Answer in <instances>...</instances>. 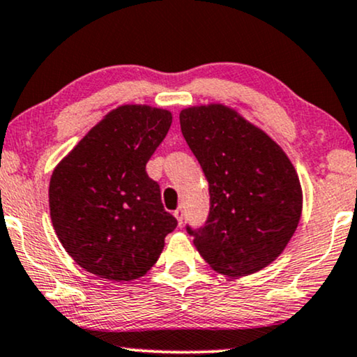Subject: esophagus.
<instances>
[{
  "instance_id": "esophagus-1",
  "label": "esophagus",
  "mask_w": 357,
  "mask_h": 357,
  "mask_svg": "<svg viewBox=\"0 0 357 357\" xmlns=\"http://www.w3.org/2000/svg\"><path fill=\"white\" fill-rule=\"evenodd\" d=\"M174 215H175V218H177V221H178V225H182V221H183V216H185V211H183V206H178L177 210L174 211Z\"/></svg>"
}]
</instances>
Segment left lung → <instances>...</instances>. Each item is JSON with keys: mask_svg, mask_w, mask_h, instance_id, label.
<instances>
[{"mask_svg": "<svg viewBox=\"0 0 357 357\" xmlns=\"http://www.w3.org/2000/svg\"><path fill=\"white\" fill-rule=\"evenodd\" d=\"M180 129L208 180L210 211L193 244L215 271L248 275L279 257L302 215V188L285 152L221 105L180 113Z\"/></svg>", "mask_w": 357, "mask_h": 357, "instance_id": "left-lung-1", "label": "left lung"}]
</instances>
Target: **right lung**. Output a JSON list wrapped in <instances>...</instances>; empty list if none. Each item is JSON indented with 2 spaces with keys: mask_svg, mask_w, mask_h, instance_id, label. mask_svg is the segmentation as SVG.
I'll list each match as a JSON object with an SVG mask.
<instances>
[{
  "mask_svg": "<svg viewBox=\"0 0 357 357\" xmlns=\"http://www.w3.org/2000/svg\"><path fill=\"white\" fill-rule=\"evenodd\" d=\"M172 114L151 106L111 111L55 167L50 218L78 266L109 280L139 279L154 266L177 220L165 211L146 164Z\"/></svg>",
  "mask_w": 357,
  "mask_h": 357,
  "instance_id": "add662e5",
  "label": "right lung"
}]
</instances>
